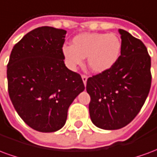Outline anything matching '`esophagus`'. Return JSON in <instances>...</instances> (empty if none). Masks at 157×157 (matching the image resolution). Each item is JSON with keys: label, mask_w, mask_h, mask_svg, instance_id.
I'll return each instance as SVG.
<instances>
[{"label": "esophagus", "mask_w": 157, "mask_h": 157, "mask_svg": "<svg viewBox=\"0 0 157 157\" xmlns=\"http://www.w3.org/2000/svg\"><path fill=\"white\" fill-rule=\"evenodd\" d=\"M82 81H83V82H84V84H86V81H87V75H82Z\"/></svg>", "instance_id": "1"}]
</instances>
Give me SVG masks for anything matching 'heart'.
Returning a JSON list of instances; mask_svg holds the SVG:
<instances>
[{
	"label": "heart",
	"mask_w": 157,
	"mask_h": 157,
	"mask_svg": "<svg viewBox=\"0 0 157 157\" xmlns=\"http://www.w3.org/2000/svg\"><path fill=\"white\" fill-rule=\"evenodd\" d=\"M121 40L114 33H84L72 39L71 46L63 47V55L71 67L75 68L87 58L88 68L94 73L106 71L118 60Z\"/></svg>",
	"instance_id": "heart-1"
}]
</instances>
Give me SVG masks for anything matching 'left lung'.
Returning a JSON list of instances; mask_svg holds the SVG:
<instances>
[{
  "instance_id": "1",
  "label": "left lung",
  "mask_w": 157,
  "mask_h": 157,
  "mask_svg": "<svg viewBox=\"0 0 157 157\" xmlns=\"http://www.w3.org/2000/svg\"><path fill=\"white\" fill-rule=\"evenodd\" d=\"M118 60L106 71L89 77L92 123L103 129H118L129 124L144 105L151 85V56L141 40L123 29Z\"/></svg>"
}]
</instances>
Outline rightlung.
<instances>
[{
	"label": "right lung",
	"instance_id": "right-lung-1",
	"mask_svg": "<svg viewBox=\"0 0 157 157\" xmlns=\"http://www.w3.org/2000/svg\"><path fill=\"white\" fill-rule=\"evenodd\" d=\"M66 31L40 27L12 48L7 64L9 97L29 127L49 133L61 128L70 105L85 86L80 74L65 65Z\"/></svg>",
	"mask_w": 157,
	"mask_h": 157
}]
</instances>
